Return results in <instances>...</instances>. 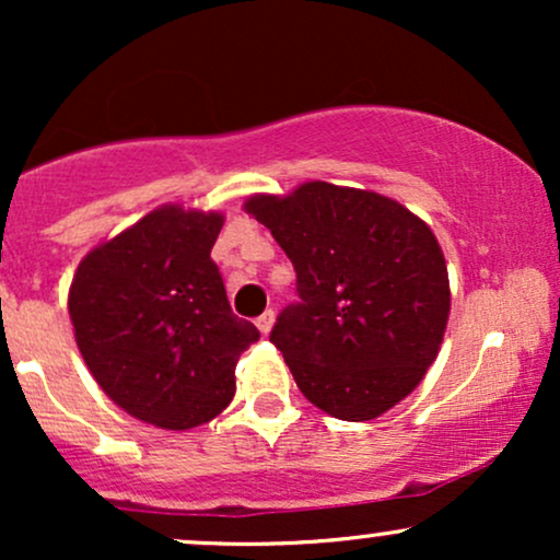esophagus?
Returning a JSON list of instances; mask_svg holds the SVG:
<instances>
[{"label":"esophagus","instance_id":"obj_1","mask_svg":"<svg viewBox=\"0 0 560 560\" xmlns=\"http://www.w3.org/2000/svg\"><path fill=\"white\" fill-rule=\"evenodd\" d=\"M273 320H276V313L273 311H266V313H262V316L255 318V326H258L262 334H268V331L273 329Z\"/></svg>","mask_w":560,"mask_h":560}]
</instances>
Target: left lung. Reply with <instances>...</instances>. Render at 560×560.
I'll use <instances>...</instances> for the list:
<instances>
[{
    "label": "left lung",
    "mask_w": 560,
    "mask_h": 560,
    "mask_svg": "<svg viewBox=\"0 0 560 560\" xmlns=\"http://www.w3.org/2000/svg\"><path fill=\"white\" fill-rule=\"evenodd\" d=\"M244 210L298 273L300 302L279 313L271 342L302 395L334 419L371 421L419 387L450 316L432 229L395 199L326 182L255 195Z\"/></svg>",
    "instance_id": "left-lung-1"
}]
</instances>
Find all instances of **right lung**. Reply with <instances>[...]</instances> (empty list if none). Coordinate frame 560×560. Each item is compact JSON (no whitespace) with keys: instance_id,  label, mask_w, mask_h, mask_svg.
<instances>
[{"instance_id":"right-lung-1","label":"right lung","mask_w":560,"mask_h":560,"mask_svg":"<svg viewBox=\"0 0 560 560\" xmlns=\"http://www.w3.org/2000/svg\"><path fill=\"white\" fill-rule=\"evenodd\" d=\"M223 215L163 205L79 262L68 292L75 345L133 419L184 432L213 421L260 331L231 313L210 249Z\"/></svg>"}]
</instances>
